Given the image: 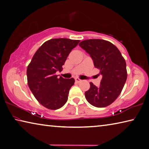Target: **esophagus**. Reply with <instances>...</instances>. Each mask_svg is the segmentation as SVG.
<instances>
[{"label": "esophagus", "instance_id": "obj_1", "mask_svg": "<svg viewBox=\"0 0 149 149\" xmlns=\"http://www.w3.org/2000/svg\"><path fill=\"white\" fill-rule=\"evenodd\" d=\"M75 81H76V82H78V83H79V82H80L82 81V80H80V79H79V78H76V79H75Z\"/></svg>", "mask_w": 149, "mask_h": 149}]
</instances>
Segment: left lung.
Wrapping results in <instances>:
<instances>
[{
	"mask_svg": "<svg viewBox=\"0 0 149 149\" xmlns=\"http://www.w3.org/2000/svg\"><path fill=\"white\" fill-rule=\"evenodd\" d=\"M79 45L90 55L102 75L100 86L90 83V89L84 93L86 99L97 108L108 106L119 96L126 82L125 61L118 49L108 41L91 39L81 41Z\"/></svg>",
	"mask_w": 149,
	"mask_h": 149,
	"instance_id": "left-lung-1",
	"label": "left lung"
}]
</instances>
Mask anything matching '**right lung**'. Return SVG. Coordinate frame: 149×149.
Wrapping results in <instances>:
<instances>
[{
    "label": "right lung",
    "mask_w": 149,
    "mask_h": 149,
    "mask_svg": "<svg viewBox=\"0 0 149 149\" xmlns=\"http://www.w3.org/2000/svg\"><path fill=\"white\" fill-rule=\"evenodd\" d=\"M79 40L52 39L43 43L33 56L27 68L28 84L40 103L49 109H57L68 100L74 79H66L55 74L61 71L68 55Z\"/></svg>",
    "instance_id": "add662e5"
}]
</instances>
